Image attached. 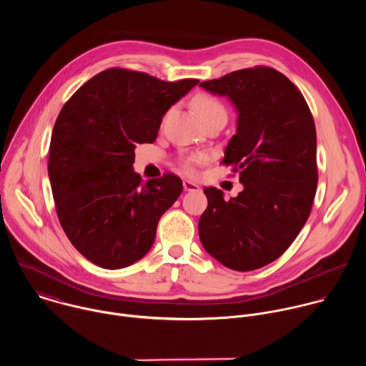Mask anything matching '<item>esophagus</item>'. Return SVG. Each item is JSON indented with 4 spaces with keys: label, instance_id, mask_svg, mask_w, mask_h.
<instances>
[{
    "label": "esophagus",
    "instance_id": "1",
    "mask_svg": "<svg viewBox=\"0 0 366 366\" xmlns=\"http://www.w3.org/2000/svg\"><path fill=\"white\" fill-rule=\"evenodd\" d=\"M184 189L195 192V191H199V187H198V184H195L192 181H184Z\"/></svg>",
    "mask_w": 366,
    "mask_h": 366
}]
</instances>
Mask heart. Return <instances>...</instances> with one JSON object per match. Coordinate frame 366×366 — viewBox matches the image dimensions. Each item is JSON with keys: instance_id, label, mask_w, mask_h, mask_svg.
Listing matches in <instances>:
<instances>
[{"instance_id": "b5f03b06", "label": "heart", "mask_w": 366, "mask_h": 366, "mask_svg": "<svg viewBox=\"0 0 366 366\" xmlns=\"http://www.w3.org/2000/svg\"><path fill=\"white\" fill-rule=\"evenodd\" d=\"M192 107L195 110V113L198 114V117L201 120L210 117L213 114L217 113H226L224 107L222 106V102L219 99H216L212 95H207V94H199L192 99ZM204 159V156H192V158H187L181 162V167L185 172L191 174L195 169V165Z\"/></svg>"}]
</instances>
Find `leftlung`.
Wrapping results in <instances>:
<instances>
[{
	"label": "left lung",
	"mask_w": 366,
	"mask_h": 366,
	"mask_svg": "<svg viewBox=\"0 0 366 366\" xmlns=\"http://www.w3.org/2000/svg\"><path fill=\"white\" fill-rule=\"evenodd\" d=\"M199 86L236 109V134L222 162L243 185L229 201L204 188L199 240L233 271L262 268L291 246L310 216L317 189L315 120L298 88L272 68L240 69Z\"/></svg>",
	"instance_id": "left-lung-1"
}]
</instances>
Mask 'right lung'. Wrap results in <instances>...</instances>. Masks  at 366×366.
I'll return each instance as SVG.
<instances>
[{
	"mask_svg": "<svg viewBox=\"0 0 366 366\" xmlns=\"http://www.w3.org/2000/svg\"><path fill=\"white\" fill-rule=\"evenodd\" d=\"M198 82L113 68L61 110L49 147L51 194L64 232L92 264L122 269L150 250L184 187L172 174L143 182L133 171L134 149L156 140L162 117Z\"/></svg>",
	"mask_w": 366,
	"mask_h": 366,
	"instance_id": "add662e5",
	"label": "right lung"
}]
</instances>
